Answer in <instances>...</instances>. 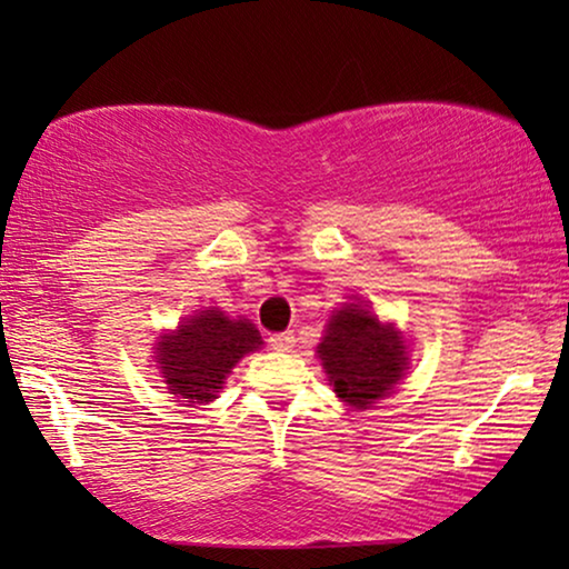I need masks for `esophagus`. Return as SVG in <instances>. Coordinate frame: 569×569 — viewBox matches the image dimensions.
<instances>
[{"label": "esophagus", "instance_id": "esophagus-1", "mask_svg": "<svg viewBox=\"0 0 569 569\" xmlns=\"http://www.w3.org/2000/svg\"><path fill=\"white\" fill-rule=\"evenodd\" d=\"M269 347L277 349V352H287V349L295 347V333H292V331L271 333V337H269Z\"/></svg>", "mask_w": 569, "mask_h": 569}]
</instances>
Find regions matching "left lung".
Here are the masks:
<instances>
[{"instance_id":"8db88e82","label":"left lung","mask_w":569,"mask_h":569,"mask_svg":"<svg viewBox=\"0 0 569 569\" xmlns=\"http://www.w3.org/2000/svg\"><path fill=\"white\" fill-rule=\"evenodd\" d=\"M323 370L339 399L357 409L391 393L407 370V347L393 326H383L362 306H345L331 316L318 345Z\"/></svg>"}]
</instances>
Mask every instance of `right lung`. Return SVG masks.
<instances>
[{
    "label": "right lung",
    "mask_w": 569,
    "mask_h": 569,
    "mask_svg": "<svg viewBox=\"0 0 569 569\" xmlns=\"http://www.w3.org/2000/svg\"><path fill=\"white\" fill-rule=\"evenodd\" d=\"M261 345V333L246 318L230 321L220 308L201 310L160 339V372L170 393L189 403H207L240 357L256 352Z\"/></svg>",
    "instance_id": "1"
}]
</instances>
